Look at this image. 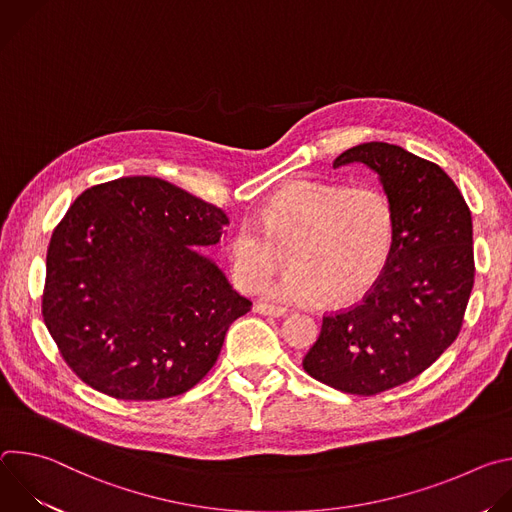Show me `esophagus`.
<instances>
[{
  "mask_svg": "<svg viewBox=\"0 0 512 512\" xmlns=\"http://www.w3.org/2000/svg\"><path fill=\"white\" fill-rule=\"evenodd\" d=\"M253 312L263 314V316H273V318H281V316L287 314L285 308H281V306H271V304H265V302H257V304L253 306Z\"/></svg>",
  "mask_w": 512,
  "mask_h": 512,
  "instance_id": "obj_1",
  "label": "esophagus"
}]
</instances>
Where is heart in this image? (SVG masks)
I'll use <instances>...</instances> for the list:
<instances>
[{"mask_svg":"<svg viewBox=\"0 0 512 512\" xmlns=\"http://www.w3.org/2000/svg\"><path fill=\"white\" fill-rule=\"evenodd\" d=\"M395 239V208L373 184L346 186L300 178L277 188L229 239L235 283L259 291L289 247L294 265L265 287L279 302H350L381 277Z\"/></svg>","mask_w":512,"mask_h":512,"instance_id":"heart-1","label":"heart"}]
</instances>
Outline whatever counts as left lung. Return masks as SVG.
Returning <instances> with one entry per match:
<instances>
[{
    "mask_svg": "<svg viewBox=\"0 0 512 512\" xmlns=\"http://www.w3.org/2000/svg\"><path fill=\"white\" fill-rule=\"evenodd\" d=\"M371 168L395 208L389 261L364 300L322 322L304 369L350 395L399 387L458 338L474 285L472 214L454 180L399 145L369 141L334 160Z\"/></svg>",
    "mask_w": 512,
    "mask_h": 512,
    "instance_id": "1",
    "label": "left lung"
}]
</instances>
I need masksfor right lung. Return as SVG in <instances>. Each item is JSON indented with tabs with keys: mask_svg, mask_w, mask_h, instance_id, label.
<instances>
[{
	"mask_svg": "<svg viewBox=\"0 0 512 512\" xmlns=\"http://www.w3.org/2000/svg\"><path fill=\"white\" fill-rule=\"evenodd\" d=\"M227 214L152 176L85 190L46 255L44 324L64 362L99 393L160 401L192 389L251 310L198 253L221 241Z\"/></svg>",
	"mask_w": 512,
	"mask_h": 512,
	"instance_id": "add662e5",
	"label": "right lung"
}]
</instances>
